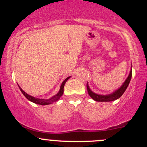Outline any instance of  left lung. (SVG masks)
<instances>
[{
  "mask_svg": "<svg viewBox=\"0 0 147 147\" xmlns=\"http://www.w3.org/2000/svg\"><path fill=\"white\" fill-rule=\"evenodd\" d=\"M131 76H132V66L131 67V69H130V72L129 74L128 77L126 79V80L124 81V83L121 84V86L117 90H116L115 91H114L113 92L109 94H99L97 93H94V92H92L91 90V89L90 88L88 85V83H87V92H88L89 95L94 100V101L97 102H112L115 101V100L119 99L123 94L125 92V90H127V87H128L129 84L130 80H131Z\"/></svg>",
  "mask_w": 147,
  "mask_h": 147,
  "instance_id": "left-lung-1",
  "label": "left lung"
}]
</instances>
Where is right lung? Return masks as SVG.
<instances>
[{"label":"right lung","instance_id":"obj_1","mask_svg":"<svg viewBox=\"0 0 147 147\" xmlns=\"http://www.w3.org/2000/svg\"><path fill=\"white\" fill-rule=\"evenodd\" d=\"M70 78H71V76L67 78L66 79L63 81V83H62L61 86H60V90H59L58 92H57L55 95L53 96L51 98L47 99V100L36 98V97H32V96L29 95V94H27L26 92H24L23 90H22V88L20 87V86L18 85V87H19V88H20L21 92L23 94V95H24L25 97H26V98H27L28 100H30V102H33V103H35V104H38V105H50V104L53 103V102H57V100H59V99H60V97H61V96L63 94V92H64V86H65V82H66Z\"/></svg>","mask_w":147,"mask_h":147}]
</instances>
